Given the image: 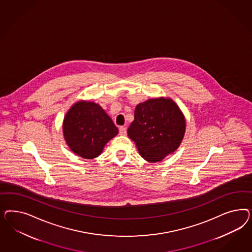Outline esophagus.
<instances>
[{"instance_id": "esophagus-1", "label": "esophagus", "mask_w": 252, "mask_h": 252, "mask_svg": "<svg viewBox=\"0 0 252 252\" xmlns=\"http://www.w3.org/2000/svg\"><path fill=\"white\" fill-rule=\"evenodd\" d=\"M119 134L120 135H126V128L125 126H120L119 127Z\"/></svg>"}]
</instances>
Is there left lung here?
<instances>
[{"mask_svg": "<svg viewBox=\"0 0 252 252\" xmlns=\"http://www.w3.org/2000/svg\"><path fill=\"white\" fill-rule=\"evenodd\" d=\"M134 117L127 134L146 160L160 161L180 145L186 122L172 99H148L137 105Z\"/></svg>", "mask_w": 252, "mask_h": 252, "instance_id": "1", "label": "left lung"}]
</instances>
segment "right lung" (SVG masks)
<instances>
[{
  "label": "right lung",
  "instance_id": "right-lung-1",
  "mask_svg": "<svg viewBox=\"0 0 252 252\" xmlns=\"http://www.w3.org/2000/svg\"><path fill=\"white\" fill-rule=\"evenodd\" d=\"M63 136L70 149L85 159L98 157L118 128L104 110L91 101H78L64 117Z\"/></svg>",
  "mask_w": 252,
  "mask_h": 252
}]
</instances>
